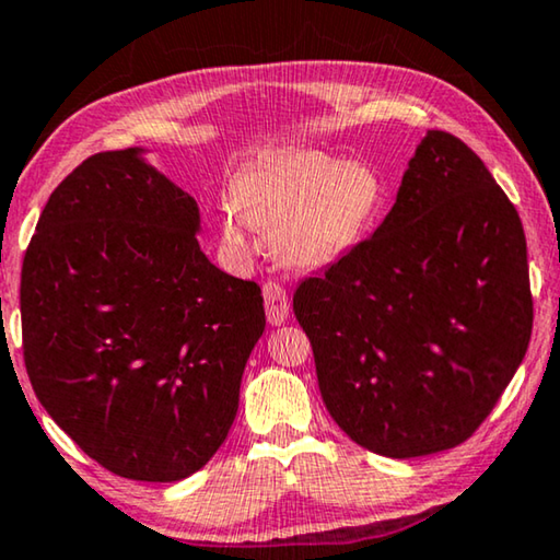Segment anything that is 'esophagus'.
<instances>
[{"label": "esophagus", "instance_id": "obj_1", "mask_svg": "<svg viewBox=\"0 0 560 560\" xmlns=\"http://www.w3.org/2000/svg\"><path fill=\"white\" fill-rule=\"evenodd\" d=\"M262 295H265V311H267V320L272 323V326H280V323L288 320L290 315V300L285 288L280 285V282H265L262 285Z\"/></svg>", "mask_w": 560, "mask_h": 560}]
</instances>
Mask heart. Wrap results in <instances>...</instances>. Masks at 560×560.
<instances>
[{"label": "heart", "instance_id": "1", "mask_svg": "<svg viewBox=\"0 0 560 560\" xmlns=\"http://www.w3.org/2000/svg\"><path fill=\"white\" fill-rule=\"evenodd\" d=\"M222 240L249 255L247 224L272 230L275 255L290 267H323L346 255L374 224L384 182L366 161L295 149L265 156L234 182Z\"/></svg>", "mask_w": 560, "mask_h": 560}]
</instances>
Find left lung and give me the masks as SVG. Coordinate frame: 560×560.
Returning <instances> with one entry per match:
<instances>
[{
	"instance_id": "left-lung-1",
	"label": "left lung",
	"mask_w": 560,
	"mask_h": 560,
	"mask_svg": "<svg viewBox=\"0 0 560 560\" xmlns=\"http://www.w3.org/2000/svg\"><path fill=\"white\" fill-rule=\"evenodd\" d=\"M293 311L336 424L376 455L475 434L533 330L525 232L480 156L429 131L369 240L305 278Z\"/></svg>"
}]
</instances>
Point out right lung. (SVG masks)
I'll list each match as a JSON object with an SVG mask.
<instances>
[{
	"mask_svg": "<svg viewBox=\"0 0 560 560\" xmlns=\"http://www.w3.org/2000/svg\"><path fill=\"white\" fill-rule=\"evenodd\" d=\"M199 207L103 151L65 176L22 262V353L37 399L113 475L176 482L226 440L265 330L262 290L199 249Z\"/></svg>",
	"mask_w": 560,
	"mask_h": 560,
	"instance_id": "obj_1",
	"label": "right lung"
}]
</instances>
